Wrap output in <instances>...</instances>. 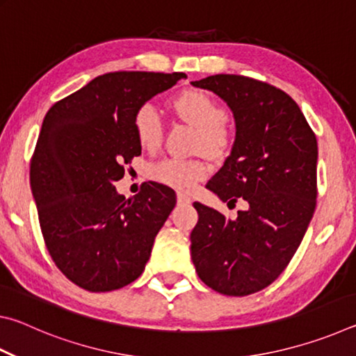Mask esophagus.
<instances>
[{"label":"esophagus","instance_id":"obj_1","mask_svg":"<svg viewBox=\"0 0 356 356\" xmlns=\"http://www.w3.org/2000/svg\"><path fill=\"white\" fill-rule=\"evenodd\" d=\"M191 197L188 195H184V193H177V204H190Z\"/></svg>","mask_w":356,"mask_h":356}]
</instances>
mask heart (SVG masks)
<instances>
[{"label":"heart","instance_id":"heart-1","mask_svg":"<svg viewBox=\"0 0 356 356\" xmlns=\"http://www.w3.org/2000/svg\"><path fill=\"white\" fill-rule=\"evenodd\" d=\"M177 116L196 129L195 147L215 159L229 154L234 144V130L226 122L222 105L201 89H186L171 100ZM134 130L140 147L154 152L160 147L161 122L150 105H143L134 116ZM210 168L201 159H166L150 166L149 177L156 184L170 186L180 193H188L209 176Z\"/></svg>","mask_w":356,"mask_h":356}]
</instances>
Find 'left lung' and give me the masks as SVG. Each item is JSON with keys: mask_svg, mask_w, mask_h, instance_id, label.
<instances>
[{"mask_svg": "<svg viewBox=\"0 0 356 356\" xmlns=\"http://www.w3.org/2000/svg\"><path fill=\"white\" fill-rule=\"evenodd\" d=\"M226 102L236 143L207 188L227 206L248 204L236 220L195 202L191 259L204 284L229 297L262 291L284 272L316 210L317 140L295 100L243 75L193 81Z\"/></svg>", "mask_w": 356, "mask_h": 356, "instance_id": "left-lung-1", "label": "left lung"}]
</instances>
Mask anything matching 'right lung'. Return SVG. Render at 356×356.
Masks as SVG:
<instances>
[{"instance_id": "obj_1", "label": "right lung", "mask_w": 356, "mask_h": 356, "mask_svg": "<svg viewBox=\"0 0 356 356\" xmlns=\"http://www.w3.org/2000/svg\"><path fill=\"white\" fill-rule=\"evenodd\" d=\"M185 76L110 72L45 114L29 170L40 231L56 267L84 291L134 282L176 206L165 185L144 182L125 200L113 184L141 155L134 130L138 108Z\"/></svg>"}]
</instances>
